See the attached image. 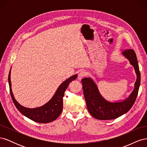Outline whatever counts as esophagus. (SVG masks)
<instances>
[{"label": "esophagus", "mask_w": 147, "mask_h": 147, "mask_svg": "<svg viewBox=\"0 0 147 147\" xmlns=\"http://www.w3.org/2000/svg\"><path fill=\"white\" fill-rule=\"evenodd\" d=\"M84 76H85V72H83V71H82V72H80L78 74V79L79 80H82L83 78L84 77Z\"/></svg>", "instance_id": "esophagus-1"}]
</instances>
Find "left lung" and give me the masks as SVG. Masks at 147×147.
Segmentation results:
<instances>
[{"mask_svg": "<svg viewBox=\"0 0 147 147\" xmlns=\"http://www.w3.org/2000/svg\"><path fill=\"white\" fill-rule=\"evenodd\" d=\"M122 53L134 66L137 74L134 90L128 98L122 102H110L102 97L91 78H84L82 80L88 110L92 116L97 119H113L121 116L131 109L137 98L140 84V73L136 53L132 49H129Z\"/></svg>", "mask_w": 147, "mask_h": 147, "instance_id": "8db88e82", "label": "left lung"}]
</instances>
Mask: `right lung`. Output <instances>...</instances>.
<instances>
[{"instance_id": "1", "label": "right lung", "mask_w": 147, "mask_h": 147, "mask_svg": "<svg viewBox=\"0 0 147 147\" xmlns=\"http://www.w3.org/2000/svg\"><path fill=\"white\" fill-rule=\"evenodd\" d=\"M77 77V75H74L64 81L57 88L55 95L53 96L51 100L48 102L46 104L38 108L28 109L21 105L15 99L11 91L10 71L9 75H8V83H9L11 99L17 109L26 117L39 123H50L55 120L61 113L63 111L64 92L67 88L68 87L69 83L76 79Z\"/></svg>"}]
</instances>
